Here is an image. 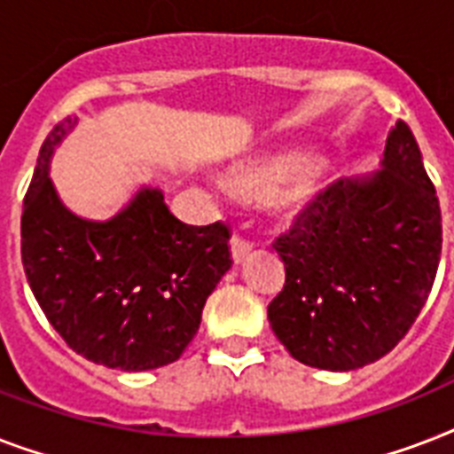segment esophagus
Here are the masks:
<instances>
[{
	"instance_id": "esophagus-1",
	"label": "esophagus",
	"mask_w": 454,
	"mask_h": 454,
	"mask_svg": "<svg viewBox=\"0 0 454 454\" xmlns=\"http://www.w3.org/2000/svg\"><path fill=\"white\" fill-rule=\"evenodd\" d=\"M252 252V242L242 240L240 235H235L231 240V256H233V263H242Z\"/></svg>"
}]
</instances>
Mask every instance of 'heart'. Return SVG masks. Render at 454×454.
Here are the masks:
<instances>
[{
    "label": "heart",
    "mask_w": 454,
    "mask_h": 454,
    "mask_svg": "<svg viewBox=\"0 0 454 454\" xmlns=\"http://www.w3.org/2000/svg\"><path fill=\"white\" fill-rule=\"evenodd\" d=\"M228 191L247 200H263L276 195L283 184L286 188L276 198V212L280 219L294 221L309 214L320 200L323 181L316 167H310L306 155H278L263 162L247 164L231 169L223 176Z\"/></svg>",
    "instance_id": "obj_1"
}]
</instances>
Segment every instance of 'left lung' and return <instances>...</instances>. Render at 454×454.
<instances>
[{
    "mask_svg": "<svg viewBox=\"0 0 454 454\" xmlns=\"http://www.w3.org/2000/svg\"><path fill=\"white\" fill-rule=\"evenodd\" d=\"M441 207L403 120L380 169L320 192L276 240L285 287L270 330L292 358L348 372L387 356L419 316L441 262Z\"/></svg>",
    "mask_w": 454,
    "mask_h": 454,
    "instance_id": "obj_1",
    "label": "left lung"
}]
</instances>
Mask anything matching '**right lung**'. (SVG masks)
I'll list each match as a JSON object with an SVG mask.
<instances>
[{"mask_svg": "<svg viewBox=\"0 0 454 454\" xmlns=\"http://www.w3.org/2000/svg\"><path fill=\"white\" fill-rule=\"evenodd\" d=\"M74 127L77 117L53 127L25 192L20 254L30 290L53 330L91 363L124 372L169 365L233 263L228 228L181 223L157 185H141L110 219L70 212L49 171Z\"/></svg>", "mask_w": 454, "mask_h": 454, "instance_id": "obj_1", "label": "right lung"}]
</instances>
